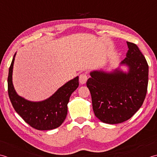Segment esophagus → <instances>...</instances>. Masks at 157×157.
Instances as JSON below:
<instances>
[{
  "mask_svg": "<svg viewBox=\"0 0 157 157\" xmlns=\"http://www.w3.org/2000/svg\"><path fill=\"white\" fill-rule=\"evenodd\" d=\"M87 81V75L86 73H82L79 76V82L81 84H85Z\"/></svg>",
  "mask_w": 157,
  "mask_h": 157,
  "instance_id": "esophagus-1",
  "label": "esophagus"
}]
</instances>
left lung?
<instances>
[{
	"mask_svg": "<svg viewBox=\"0 0 157 157\" xmlns=\"http://www.w3.org/2000/svg\"><path fill=\"white\" fill-rule=\"evenodd\" d=\"M129 50L121 64L127 73L93 71L87 81L95 117L108 124L123 123L133 116L143 104L148 82V65L136 44L127 42Z\"/></svg>",
	"mask_w": 157,
	"mask_h": 157,
	"instance_id": "1",
	"label": "left lung"
}]
</instances>
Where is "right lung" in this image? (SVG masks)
<instances>
[{
  "instance_id": "obj_1",
  "label": "right lung",
  "mask_w": 157,
  "mask_h": 157,
  "mask_svg": "<svg viewBox=\"0 0 157 157\" xmlns=\"http://www.w3.org/2000/svg\"><path fill=\"white\" fill-rule=\"evenodd\" d=\"M15 55L9 67L7 82L9 97L16 113L25 123L38 130H51L59 127L66 118L70 95L78 87V76L66 82L45 100H26L17 94L12 82Z\"/></svg>"
}]
</instances>
